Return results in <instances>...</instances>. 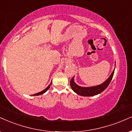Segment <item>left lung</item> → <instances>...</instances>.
I'll return each mask as SVG.
<instances>
[{"instance_id":"left-lung-1","label":"left lung","mask_w":132,"mask_h":132,"mask_svg":"<svg viewBox=\"0 0 132 132\" xmlns=\"http://www.w3.org/2000/svg\"><path fill=\"white\" fill-rule=\"evenodd\" d=\"M114 73V70L109 77L107 80H106L104 83H103L101 85H97V86H94L92 87H79L77 85H76L75 82H74V79L72 77L71 80L70 85L72 88V89L76 93L80 95V96H94V95H98L99 93L104 91V90L107 88L108 86L109 85L111 81L112 77H113Z\"/></svg>"}]
</instances>
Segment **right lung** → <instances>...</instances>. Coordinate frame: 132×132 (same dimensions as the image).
<instances>
[{"label":"right lung","instance_id":"right-lung-1","mask_svg":"<svg viewBox=\"0 0 132 132\" xmlns=\"http://www.w3.org/2000/svg\"><path fill=\"white\" fill-rule=\"evenodd\" d=\"M51 84H52V83H51L50 85H48V87H47V88H45V89H44V90H42V92H39V93H36V94H34V95H34V96H37V95H42L43 93H45V92H46L47 91V90H48V89H49V88H50V85H51Z\"/></svg>","mask_w":132,"mask_h":132}]
</instances>
